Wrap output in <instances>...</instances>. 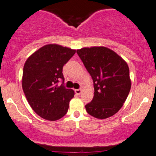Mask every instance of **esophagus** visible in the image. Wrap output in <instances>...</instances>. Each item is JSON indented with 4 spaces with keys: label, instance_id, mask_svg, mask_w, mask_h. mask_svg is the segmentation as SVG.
<instances>
[{
    "label": "esophagus",
    "instance_id": "1",
    "mask_svg": "<svg viewBox=\"0 0 156 156\" xmlns=\"http://www.w3.org/2000/svg\"><path fill=\"white\" fill-rule=\"evenodd\" d=\"M81 89H75V92H76V94H78V95H80V94H81Z\"/></svg>",
    "mask_w": 156,
    "mask_h": 156
}]
</instances>
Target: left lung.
<instances>
[{
	"label": "left lung",
	"instance_id": "obj_1",
	"mask_svg": "<svg viewBox=\"0 0 156 156\" xmlns=\"http://www.w3.org/2000/svg\"><path fill=\"white\" fill-rule=\"evenodd\" d=\"M77 53L94 82V98L85 105L87 112L101 119L114 115L122 107L131 87L128 64L103 46L83 48Z\"/></svg>",
	"mask_w": 156,
	"mask_h": 156
}]
</instances>
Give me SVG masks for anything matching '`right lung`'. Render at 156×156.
<instances>
[{
	"mask_svg": "<svg viewBox=\"0 0 156 156\" xmlns=\"http://www.w3.org/2000/svg\"><path fill=\"white\" fill-rule=\"evenodd\" d=\"M76 53V50L60 44H48L27 58L23 67L22 87L31 108L39 117L55 121L67 114L73 89L58 87L64 80L63 66Z\"/></svg>",
	"mask_w": 156,
	"mask_h": 156,
	"instance_id": "1",
	"label": "right lung"
}]
</instances>
